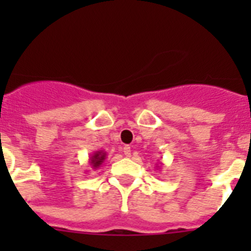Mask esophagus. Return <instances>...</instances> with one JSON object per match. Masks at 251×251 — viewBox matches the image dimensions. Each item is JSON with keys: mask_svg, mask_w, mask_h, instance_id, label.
<instances>
[{"mask_svg": "<svg viewBox=\"0 0 251 251\" xmlns=\"http://www.w3.org/2000/svg\"><path fill=\"white\" fill-rule=\"evenodd\" d=\"M123 153H124V156H126V157H130V147H129V146H124Z\"/></svg>", "mask_w": 251, "mask_h": 251, "instance_id": "34e87169", "label": "esophagus"}]
</instances>
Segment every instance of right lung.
Wrapping results in <instances>:
<instances>
[{"label": "right lung", "instance_id": "add662e5", "mask_svg": "<svg viewBox=\"0 0 251 251\" xmlns=\"http://www.w3.org/2000/svg\"><path fill=\"white\" fill-rule=\"evenodd\" d=\"M105 158L106 152H104V151H97V152L93 153L89 158V163L90 166H92L93 170H97V168L100 167L104 163V161H105Z\"/></svg>", "mask_w": 251, "mask_h": 251}]
</instances>
